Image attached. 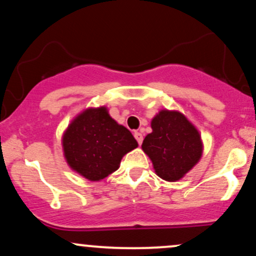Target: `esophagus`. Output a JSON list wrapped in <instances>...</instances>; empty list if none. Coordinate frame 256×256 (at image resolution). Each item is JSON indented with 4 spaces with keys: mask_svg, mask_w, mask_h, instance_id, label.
I'll list each match as a JSON object with an SVG mask.
<instances>
[{
    "mask_svg": "<svg viewBox=\"0 0 256 256\" xmlns=\"http://www.w3.org/2000/svg\"><path fill=\"white\" fill-rule=\"evenodd\" d=\"M134 138H136V140H137V143L138 144H142V142H143V136H142V134H140V132H134Z\"/></svg>",
    "mask_w": 256,
    "mask_h": 256,
    "instance_id": "1",
    "label": "esophagus"
}]
</instances>
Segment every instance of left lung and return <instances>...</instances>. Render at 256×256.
Wrapping results in <instances>:
<instances>
[{"mask_svg":"<svg viewBox=\"0 0 256 256\" xmlns=\"http://www.w3.org/2000/svg\"><path fill=\"white\" fill-rule=\"evenodd\" d=\"M152 134H146L142 149L150 158L160 178L180 179L195 166L202 155L198 130L179 112L161 110L152 119Z\"/></svg>","mask_w":256,"mask_h":256,"instance_id":"obj_1","label":"left lung"}]
</instances>
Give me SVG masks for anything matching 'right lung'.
<instances>
[{"label": "right lung", "instance_id": "add662e5", "mask_svg": "<svg viewBox=\"0 0 256 256\" xmlns=\"http://www.w3.org/2000/svg\"><path fill=\"white\" fill-rule=\"evenodd\" d=\"M64 156L74 171L89 180H101L118 170L137 140L116 124L104 107L88 110L72 122L62 140Z\"/></svg>", "mask_w": 256, "mask_h": 256}]
</instances>
